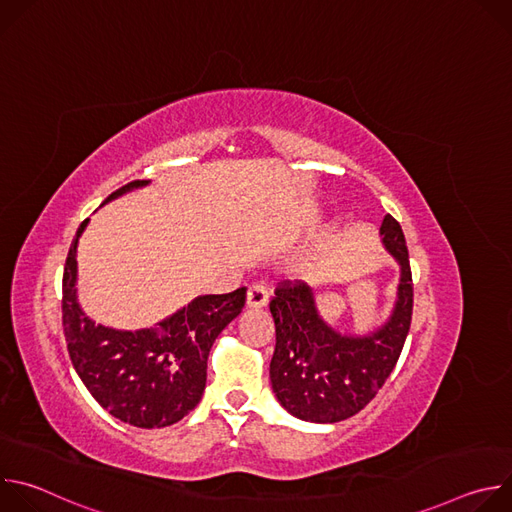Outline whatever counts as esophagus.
Segmentation results:
<instances>
[{"label":"esophagus","instance_id":"34e87169","mask_svg":"<svg viewBox=\"0 0 512 512\" xmlns=\"http://www.w3.org/2000/svg\"><path fill=\"white\" fill-rule=\"evenodd\" d=\"M269 302V291L265 285L257 283V285H251L249 291H247V308L249 310H259L263 306H267Z\"/></svg>","mask_w":512,"mask_h":512}]
</instances>
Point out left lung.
Segmentation results:
<instances>
[{"label":"left lung","instance_id":"1","mask_svg":"<svg viewBox=\"0 0 512 512\" xmlns=\"http://www.w3.org/2000/svg\"><path fill=\"white\" fill-rule=\"evenodd\" d=\"M379 235L401 275L393 312L373 332L336 330L318 312L314 291L306 283L275 289L269 304L275 322L269 379L281 407L298 419L336 423L356 415L379 393L399 360L413 312L409 253L401 225L391 214Z\"/></svg>","mask_w":512,"mask_h":512}]
</instances>
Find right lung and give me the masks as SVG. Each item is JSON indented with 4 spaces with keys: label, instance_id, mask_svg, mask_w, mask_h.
Returning <instances> with one entry per match:
<instances>
[{
    "label": "right lung",
    "instance_id": "add662e5",
    "mask_svg": "<svg viewBox=\"0 0 512 512\" xmlns=\"http://www.w3.org/2000/svg\"><path fill=\"white\" fill-rule=\"evenodd\" d=\"M135 180L107 202L148 186ZM89 225L72 239L62 275V326L77 375L95 401L123 423L154 429L186 417L202 399L206 360L214 340L243 310L247 289L198 296L150 328L117 330L91 320L77 296V247Z\"/></svg>",
    "mask_w": 512,
    "mask_h": 512
}]
</instances>
